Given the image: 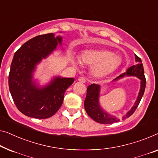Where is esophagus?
I'll list each match as a JSON object with an SVG mask.
<instances>
[{"label": "esophagus", "mask_w": 158, "mask_h": 158, "mask_svg": "<svg viewBox=\"0 0 158 158\" xmlns=\"http://www.w3.org/2000/svg\"><path fill=\"white\" fill-rule=\"evenodd\" d=\"M78 81H80V82H81V83H85V82H86V79L84 78V77H80L78 79Z\"/></svg>", "instance_id": "obj_1"}]
</instances>
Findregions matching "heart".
Wrapping results in <instances>:
<instances>
[{"instance_id": "1", "label": "heart", "mask_w": 158, "mask_h": 158, "mask_svg": "<svg viewBox=\"0 0 158 158\" xmlns=\"http://www.w3.org/2000/svg\"><path fill=\"white\" fill-rule=\"evenodd\" d=\"M81 62L93 65L92 72L95 76L102 77L110 74L120 64V59L108 50H87L81 55Z\"/></svg>"}]
</instances>
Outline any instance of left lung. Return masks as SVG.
Returning <instances> with one entry per match:
<instances>
[{
	"mask_svg": "<svg viewBox=\"0 0 158 158\" xmlns=\"http://www.w3.org/2000/svg\"><path fill=\"white\" fill-rule=\"evenodd\" d=\"M135 59L137 64L129 67L127 69L126 73H123V74H121L120 76L114 79L116 80L123 78V77H125V75H127V76H135L140 79V90L139 94H138L137 100H136L133 106L132 107V109L123 117V119L128 118L135 112V110L139 105L143 94H144L145 84H146V80H145L142 61H141L139 56H138L136 55H135ZM99 89V85H97L96 84H92L87 87L86 97L85 101H84V108H85L87 114L94 121L102 124H112L118 122L120 121L119 118L110 116V115L106 114L101 109L99 103H98Z\"/></svg>",
	"mask_w": 158,
	"mask_h": 158,
	"instance_id": "8db88e82",
	"label": "left lung"
}]
</instances>
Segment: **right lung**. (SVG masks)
Wrapping results in <instances>:
<instances>
[{
  "label": "right lung",
  "mask_w": 158,
  "mask_h": 158,
  "mask_svg": "<svg viewBox=\"0 0 158 158\" xmlns=\"http://www.w3.org/2000/svg\"><path fill=\"white\" fill-rule=\"evenodd\" d=\"M61 42L62 37H55L53 33L38 35L23 44L14 55L9 89L17 109L25 116L39 119L52 116L62 104L65 91L74 81V78L56 77L42 89L32 81L35 66Z\"/></svg>",
  "instance_id": "right-lung-1"
}]
</instances>
